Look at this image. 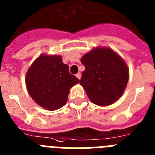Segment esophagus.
I'll use <instances>...</instances> for the list:
<instances>
[{
  "label": "esophagus",
  "instance_id": "34e87169",
  "mask_svg": "<svg viewBox=\"0 0 155 155\" xmlns=\"http://www.w3.org/2000/svg\"><path fill=\"white\" fill-rule=\"evenodd\" d=\"M76 76L77 77V79H80V78H81V73H80V72H78V73L76 75Z\"/></svg>",
  "mask_w": 155,
  "mask_h": 155
}]
</instances>
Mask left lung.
I'll return each instance as SVG.
<instances>
[{
    "mask_svg": "<svg viewBox=\"0 0 155 155\" xmlns=\"http://www.w3.org/2000/svg\"><path fill=\"white\" fill-rule=\"evenodd\" d=\"M85 66L79 83L90 100L100 106L110 105L124 92L129 79L125 61L110 48H95L84 54Z\"/></svg>",
    "mask_w": 155,
    "mask_h": 155,
    "instance_id": "8db88e82",
    "label": "left lung"
}]
</instances>
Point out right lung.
<instances>
[{
	"label": "right lung",
	"instance_id": "add662e5",
	"mask_svg": "<svg viewBox=\"0 0 155 155\" xmlns=\"http://www.w3.org/2000/svg\"><path fill=\"white\" fill-rule=\"evenodd\" d=\"M79 82L59 55H40L28 70L25 83L34 101L48 110L65 104L70 88Z\"/></svg>",
	"mask_w": 155,
	"mask_h": 155
}]
</instances>
